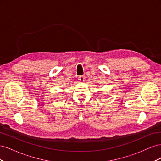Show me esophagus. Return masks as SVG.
I'll list each match as a JSON object with an SVG mask.
<instances>
[{
  "mask_svg": "<svg viewBox=\"0 0 161 161\" xmlns=\"http://www.w3.org/2000/svg\"><path fill=\"white\" fill-rule=\"evenodd\" d=\"M85 77L84 76H79L78 77V80H79L80 82H84L85 81Z\"/></svg>",
  "mask_w": 161,
  "mask_h": 161,
  "instance_id": "1",
  "label": "esophagus"
}]
</instances>
